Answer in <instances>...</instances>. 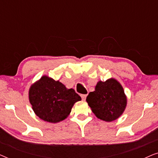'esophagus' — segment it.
<instances>
[{
    "label": "esophagus",
    "mask_w": 158,
    "mask_h": 158,
    "mask_svg": "<svg viewBox=\"0 0 158 158\" xmlns=\"http://www.w3.org/2000/svg\"><path fill=\"white\" fill-rule=\"evenodd\" d=\"M86 96H87V95H86V94H83V95H81V98H82V99H83V101H85V100Z\"/></svg>",
    "instance_id": "34e87169"
}]
</instances>
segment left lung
Segmentation results:
<instances>
[{
	"label": "left lung",
	"mask_w": 158,
	"mask_h": 158,
	"mask_svg": "<svg viewBox=\"0 0 158 158\" xmlns=\"http://www.w3.org/2000/svg\"><path fill=\"white\" fill-rule=\"evenodd\" d=\"M92 111L98 118L112 122L122 115L127 104V98L122 86L113 78L99 81L94 92L86 98Z\"/></svg>",
	"instance_id": "left-lung-1"
}]
</instances>
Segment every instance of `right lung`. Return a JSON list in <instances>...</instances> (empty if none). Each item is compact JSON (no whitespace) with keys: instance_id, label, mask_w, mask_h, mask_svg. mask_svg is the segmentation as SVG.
I'll list each match as a JSON object with an SVG mask.
<instances>
[{"instance_id":"add662e5","label":"right lung","mask_w":158,"mask_h":158,"mask_svg":"<svg viewBox=\"0 0 158 158\" xmlns=\"http://www.w3.org/2000/svg\"><path fill=\"white\" fill-rule=\"evenodd\" d=\"M81 100L74 89L43 76L29 90V101L34 113L42 120L57 123L70 113L73 104Z\"/></svg>"}]
</instances>
